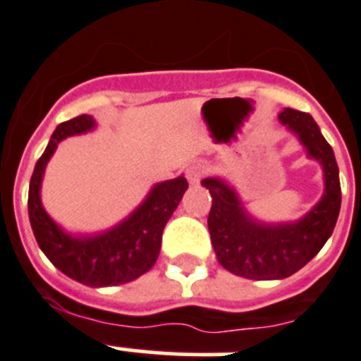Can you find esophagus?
<instances>
[{"mask_svg":"<svg viewBox=\"0 0 361 361\" xmlns=\"http://www.w3.org/2000/svg\"><path fill=\"white\" fill-rule=\"evenodd\" d=\"M204 173H207V167H204L203 164H192L190 167L187 169L188 183L197 185L201 181V178L204 176Z\"/></svg>","mask_w":361,"mask_h":361,"instance_id":"1","label":"esophagus"}]
</instances>
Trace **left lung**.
Instances as JSON below:
<instances>
[{"label":"left lung","mask_w":361,"mask_h":361,"mask_svg":"<svg viewBox=\"0 0 361 361\" xmlns=\"http://www.w3.org/2000/svg\"><path fill=\"white\" fill-rule=\"evenodd\" d=\"M279 121L298 135L310 157L324 169V196L301 221L260 224L245 214L233 188L217 178L203 180L212 194L208 230L219 264L247 279H283L298 272L321 251L338 219L342 192L331 146L310 114L285 109Z\"/></svg>","instance_id":"left-lung-1"}]
</instances>
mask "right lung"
I'll use <instances>...</instances> for the list:
<instances>
[{
	"mask_svg": "<svg viewBox=\"0 0 361 361\" xmlns=\"http://www.w3.org/2000/svg\"><path fill=\"white\" fill-rule=\"evenodd\" d=\"M92 128L94 119L87 114L56 126L30 180L28 215L37 244L56 269L89 287H112L133 281L153 267L160 252L165 224L180 204L188 183L183 176H178L176 180L154 185L146 201L106 233L82 238L63 233L44 212L40 181L56 144Z\"/></svg>",
	"mask_w": 361,
	"mask_h": 361,
	"instance_id": "right-lung-1",
	"label": "right lung"
}]
</instances>
